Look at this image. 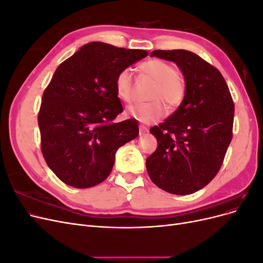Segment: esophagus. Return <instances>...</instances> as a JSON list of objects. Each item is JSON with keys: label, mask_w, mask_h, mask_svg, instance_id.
<instances>
[{"label": "esophagus", "mask_w": 263, "mask_h": 263, "mask_svg": "<svg viewBox=\"0 0 263 263\" xmlns=\"http://www.w3.org/2000/svg\"><path fill=\"white\" fill-rule=\"evenodd\" d=\"M148 132V127H146L145 125H139V133L140 135H144Z\"/></svg>", "instance_id": "obj_1"}]
</instances>
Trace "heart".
<instances>
[{
  "instance_id": "heart-1",
  "label": "heart",
  "mask_w": 263,
  "mask_h": 263,
  "mask_svg": "<svg viewBox=\"0 0 263 263\" xmlns=\"http://www.w3.org/2000/svg\"><path fill=\"white\" fill-rule=\"evenodd\" d=\"M140 71L156 81L148 103L135 104L128 107V115L140 123L151 124L159 121L165 112L164 102L169 109L177 108L184 99L185 85L177 74V70L170 63L160 59H150L141 63ZM117 97L129 102L133 95V73L126 68L118 72L115 79Z\"/></svg>"
}]
</instances>
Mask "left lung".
Instances as JSON below:
<instances>
[{"label":"left lung","mask_w":263,"mask_h":263,"mask_svg":"<svg viewBox=\"0 0 263 263\" xmlns=\"http://www.w3.org/2000/svg\"><path fill=\"white\" fill-rule=\"evenodd\" d=\"M150 55L177 63L185 95L176 112L150 129L158 147L146 168L165 192L192 194L209 184L224 161L233 138L234 102L221 73L196 53L177 49Z\"/></svg>","instance_id":"left-lung-1"}]
</instances>
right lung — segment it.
I'll list each match as a JSON object with an SVG mask.
<instances>
[{"mask_svg":"<svg viewBox=\"0 0 263 263\" xmlns=\"http://www.w3.org/2000/svg\"><path fill=\"white\" fill-rule=\"evenodd\" d=\"M147 55L146 50L93 42L54 71L43 94L38 126L46 163L66 184L86 189L103 182L117 149L138 136L136 119L114 122L123 112L115 79Z\"/></svg>","mask_w":263,"mask_h":263,"instance_id":"obj_1","label":"right lung"}]
</instances>
